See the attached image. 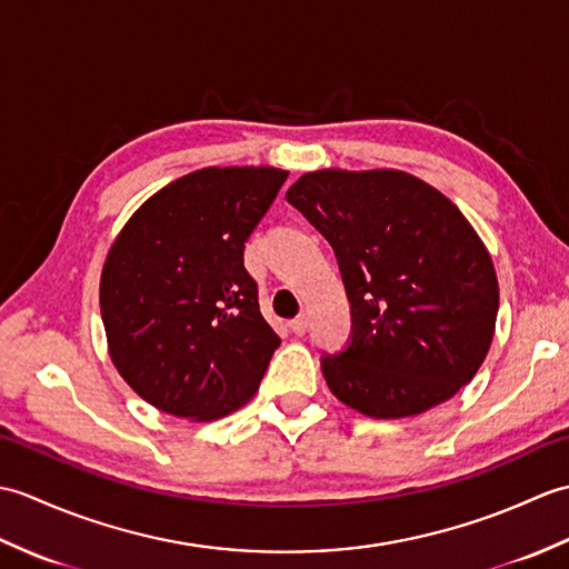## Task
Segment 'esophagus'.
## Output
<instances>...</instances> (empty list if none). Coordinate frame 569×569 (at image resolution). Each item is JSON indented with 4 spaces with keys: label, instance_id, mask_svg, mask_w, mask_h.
Wrapping results in <instances>:
<instances>
[{
    "label": "esophagus",
    "instance_id": "34e87169",
    "mask_svg": "<svg viewBox=\"0 0 569 569\" xmlns=\"http://www.w3.org/2000/svg\"><path fill=\"white\" fill-rule=\"evenodd\" d=\"M308 325H310V320L306 316H298L296 320L288 322V328H291L293 335H306L308 332Z\"/></svg>",
    "mask_w": 569,
    "mask_h": 569
}]
</instances>
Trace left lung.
I'll list each match as a JSON object with an SVG mask.
<instances>
[{
  "label": "left lung",
  "instance_id": "8db88e82",
  "mask_svg": "<svg viewBox=\"0 0 569 569\" xmlns=\"http://www.w3.org/2000/svg\"><path fill=\"white\" fill-rule=\"evenodd\" d=\"M286 200L330 241L352 308L330 391L369 418L418 416L471 381L499 312L489 251L442 192L403 171H316Z\"/></svg>",
  "mask_w": 569,
  "mask_h": 569
}]
</instances>
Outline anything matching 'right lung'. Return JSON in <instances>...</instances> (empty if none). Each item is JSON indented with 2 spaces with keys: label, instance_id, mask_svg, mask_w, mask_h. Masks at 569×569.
<instances>
[{
  "label": "right lung",
  "instance_id": "right-lung-1",
  "mask_svg": "<svg viewBox=\"0 0 569 569\" xmlns=\"http://www.w3.org/2000/svg\"><path fill=\"white\" fill-rule=\"evenodd\" d=\"M288 173L202 168L156 192L107 253L100 308L110 357L143 401L222 418L257 393L281 345L259 310L244 244Z\"/></svg>",
  "mask_w": 569,
  "mask_h": 569
}]
</instances>
